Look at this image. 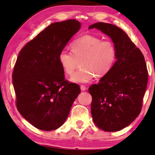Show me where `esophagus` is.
I'll list each match as a JSON object with an SVG mask.
<instances>
[{
    "label": "esophagus",
    "instance_id": "34e87169",
    "mask_svg": "<svg viewBox=\"0 0 155 155\" xmlns=\"http://www.w3.org/2000/svg\"><path fill=\"white\" fill-rule=\"evenodd\" d=\"M81 91H85L86 90V87H85V86L83 85H81Z\"/></svg>",
    "mask_w": 155,
    "mask_h": 155
}]
</instances>
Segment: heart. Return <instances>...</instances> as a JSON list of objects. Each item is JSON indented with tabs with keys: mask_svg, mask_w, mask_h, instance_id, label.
<instances>
[{
	"mask_svg": "<svg viewBox=\"0 0 155 155\" xmlns=\"http://www.w3.org/2000/svg\"><path fill=\"white\" fill-rule=\"evenodd\" d=\"M71 48L73 54L62 50L58 56V62L67 74L71 75L81 61V68L73 74V83H87L94 75L103 77L114 66L117 57L114 44L109 40L103 41L92 35H84L73 41Z\"/></svg>",
	"mask_w": 155,
	"mask_h": 155,
	"instance_id": "heart-1",
	"label": "heart"
}]
</instances>
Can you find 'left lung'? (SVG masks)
Wrapping results in <instances>:
<instances>
[{
  "instance_id": "1",
  "label": "left lung",
  "mask_w": 155,
  "mask_h": 155,
  "mask_svg": "<svg viewBox=\"0 0 155 155\" xmlns=\"http://www.w3.org/2000/svg\"><path fill=\"white\" fill-rule=\"evenodd\" d=\"M108 35L117 57L109 72L89 88L92 96L91 114L97 127L115 132L131 124L140 114L148 83V70L140 49L121 28L109 23L89 27Z\"/></svg>"
}]
</instances>
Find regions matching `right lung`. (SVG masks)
<instances>
[{
	"instance_id": "right-lung-1",
	"label": "right lung",
	"mask_w": 155,
	"mask_h": 155,
	"mask_svg": "<svg viewBox=\"0 0 155 155\" xmlns=\"http://www.w3.org/2000/svg\"><path fill=\"white\" fill-rule=\"evenodd\" d=\"M81 28L76 20L52 23L21 50L13 72L16 107L38 129L50 131L66 120L81 93L77 84L65 80L59 52Z\"/></svg>"
}]
</instances>
